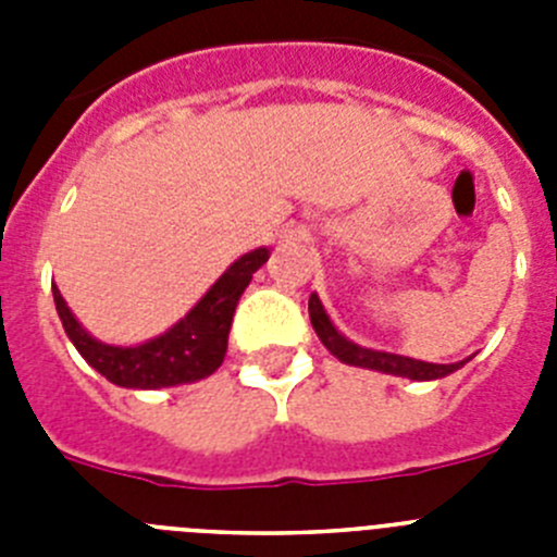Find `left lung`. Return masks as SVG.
Segmentation results:
<instances>
[{
	"label": "left lung",
	"mask_w": 557,
	"mask_h": 557,
	"mask_svg": "<svg viewBox=\"0 0 557 557\" xmlns=\"http://www.w3.org/2000/svg\"><path fill=\"white\" fill-rule=\"evenodd\" d=\"M309 321H312L314 332L321 337L323 346L346 366L354 368H371V371L393 373V376H407L416 379V382H430V379H444L449 373H455L462 362L455 366H435V362H421V359L401 357V354H387V351H373V348H362L357 343H351L348 337L334 329V323L329 321L326 309H323L321 298L318 295H309Z\"/></svg>",
	"instance_id": "1"
}]
</instances>
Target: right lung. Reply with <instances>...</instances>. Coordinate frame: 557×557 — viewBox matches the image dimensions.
I'll list each match as a JSON object with an SVG mask.
<instances>
[{"label":"right lung","mask_w":557,"mask_h":557,"mask_svg":"<svg viewBox=\"0 0 557 557\" xmlns=\"http://www.w3.org/2000/svg\"><path fill=\"white\" fill-rule=\"evenodd\" d=\"M270 259L268 248H256L239 256L228 270L218 278V284L181 318L170 332L147 339L141 346H108L95 339L77 323L72 309L63 301L61 289L52 287L55 309L66 329L69 339L75 343L81 357L88 366L100 371L108 382L120 387H139V391H156V387L186 385L198 379L211 376L223 366L225 348H228L231 321L239 304V295L250 284L253 273Z\"/></svg>","instance_id":"right-lung-1"}]
</instances>
